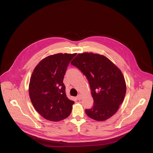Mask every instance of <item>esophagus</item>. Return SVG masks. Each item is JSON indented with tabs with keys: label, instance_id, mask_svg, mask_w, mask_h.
Returning <instances> with one entry per match:
<instances>
[{
	"label": "esophagus",
	"instance_id": "34e87169",
	"mask_svg": "<svg viewBox=\"0 0 153 153\" xmlns=\"http://www.w3.org/2000/svg\"><path fill=\"white\" fill-rule=\"evenodd\" d=\"M77 99H78L79 101L81 100V99H82V95H81V94H79V95H77Z\"/></svg>",
	"mask_w": 153,
	"mask_h": 153
}]
</instances>
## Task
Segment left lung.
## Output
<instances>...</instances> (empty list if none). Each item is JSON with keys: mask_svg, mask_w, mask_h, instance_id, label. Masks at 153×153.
<instances>
[{"mask_svg": "<svg viewBox=\"0 0 153 153\" xmlns=\"http://www.w3.org/2000/svg\"><path fill=\"white\" fill-rule=\"evenodd\" d=\"M71 64L83 73L89 83L94 105L85 110L86 114L98 121L113 116L126 95L121 71L106 57L93 53L79 54Z\"/></svg>", "mask_w": 153, "mask_h": 153, "instance_id": "left-lung-1", "label": "left lung"}]
</instances>
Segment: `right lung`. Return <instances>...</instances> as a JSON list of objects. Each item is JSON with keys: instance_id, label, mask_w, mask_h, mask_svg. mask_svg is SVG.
<instances>
[{"instance_id": "1", "label": "right lung", "mask_w": 153, "mask_h": 153, "mask_svg": "<svg viewBox=\"0 0 153 153\" xmlns=\"http://www.w3.org/2000/svg\"><path fill=\"white\" fill-rule=\"evenodd\" d=\"M76 54H57L44 58L33 71L29 82L30 101L47 120L59 121L71 114L72 104L65 94L64 75Z\"/></svg>"}]
</instances>
